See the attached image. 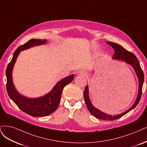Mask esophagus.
I'll return each instance as SVG.
<instances>
[{"instance_id": "1", "label": "esophagus", "mask_w": 147, "mask_h": 147, "mask_svg": "<svg viewBox=\"0 0 147 147\" xmlns=\"http://www.w3.org/2000/svg\"><path fill=\"white\" fill-rule=\"evenodd\" d=\"M78 75L82 76H87V73L86 71H80L78 73Z\"/></svg>"}]
</instances>
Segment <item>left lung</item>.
<instances>
[{
	"label": "left lung",
	"mask_w": 147,
	"mask_h": 147,
	"mask_svg": "<svg viewBox=\"0 0 147 147\" xmlns=\"http://www.w3.org/2000/svg\"><path fill=\"white\" fill-rule=\"evenodd\" d=\"M107 44L111 45L115 51V53L113 54V59H118L125 61L127 63L131 65L133 68L134 69L136 73V74L137 76V78L139 79V92L138 95H137V99L135 101V103L132 106L128 109L124 113H122L120 115H107L106 113H105L100 111L99 110L97 109L96 108L94 107L90 101L89 97H88V86H86L85 88V90L84 91V97L85 102L86 104V106L88 108L89 112H90L91 114H92L94 117H95L101 120H115L118 118H121L127 113H128L129 111H131L132 109H133L136 106L138 105V103L140 101V99L141 98L142 96V86L144 81V74L142 69L140 63L136 57V56L133 54L131 53V52L126 50L123 47H122L121 45H118L115 42H107Z\"/></svg>",
	"instance_id": "1"
}]
</instances>
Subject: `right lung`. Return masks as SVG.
<instances>
[{"label": "right lung", "instance_id": "1", "mask_svg": "<svg viewBox=\"0 0 147 147\" xmlns=\"http://www.w3.org/2000/svg\"><path fill=\"white\" fill-rule=\"evenodd\" d=\"M46 42V40L32 39L20 46L14 53L13 58L6 69V87L9 96L21 111L32 117H45L55 112L60 102L63 88L72 82L74 79L73 74L61 79L55 85L50 93L38 98H28L18 93L13 83L12 70L19 54L22 50L34 46L45 44Z\"/></svg>", "mask_w": 147, "mask_h": 147}]
</instances>
